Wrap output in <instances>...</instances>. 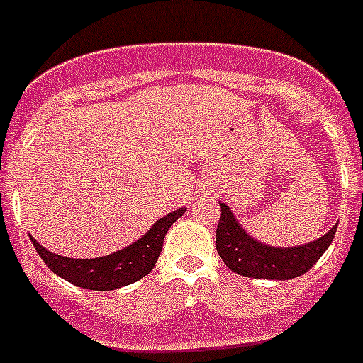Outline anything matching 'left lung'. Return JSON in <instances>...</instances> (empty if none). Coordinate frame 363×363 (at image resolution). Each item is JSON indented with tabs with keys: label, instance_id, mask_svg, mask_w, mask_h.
Here are the masks:
<instances>
[{
	"label": "left lung",
	"instance_id": "obj_1",
	"mask_svg": "<svg viewBox=\"0 0 363 363\" xmlns=\"http://www.w3.org/2000/svg\"><path fill=\"white\" fill-rule=\"evenodd\" d=\"M221 216L216 227V251L233 272L258 280H291L306 274L333 243L336 223L318 240L303 245L274 247L252 238L238 223L233 211L220 203Z\"/></svg>",
	"mask_w": 363,
	"mask_h": 363
}]
</instances>
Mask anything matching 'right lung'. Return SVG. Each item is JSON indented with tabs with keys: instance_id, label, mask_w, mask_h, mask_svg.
Instances as JSON below:
<instances>
[{
	"instance_id": "right-lung-1",
	"label": "right lung",
	"mask_w": 363,
	"mask_h": 363,
	"mask_svg": "<svg viewBox=\"0 0 363 363\" xmlns=\"http://www.w3.org/2000/svg\"><path fill=\"white\" fill-rule=\"evenodd\" d=\"M184 213L185 207L172 211L167 216L160 218L140 240L125 249L99 258H67L47 251L32 236L30 240L47 267L63 280L78 285L82 289L114 291L142 280L152 271L162 252L167 230L171 229L179 216H184Z\"/></svg>"
}]
</instances>
